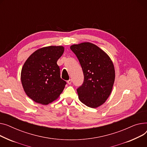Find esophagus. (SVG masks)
<instances>
[{
	"label": "esophagus",
	"instance_id": "obj_1",
	"mask_svg": "<svg viewBox=\"0 0 147 147\" xmlns=\"http://www.w3.org/2000/svg\"><path fill=\"white\" fill-rule=\"evenodd\" d=\"M67 83L69 85L71 84V83H72V80H69L68 81H67Z\"/></svg>",
	"mask_w": 147,
	"mask_h": 147
}]
</instances>
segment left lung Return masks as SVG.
<instances>
[{"mask_svg":"<svg viewBox=\"0 0 147 147\" xmlns=\"http://www.w3.org/2000/svg\"><path fill=\"white\" fill-rule=\"evenodd\" d=\"M82 67L84 80L77 89L80 100L87 106L97 108L110 95L115 79L113 62L97 46L84 42L70 47Z\"/></svg>","mask_w":147,"mask_h":147,"instance_id":"obj_1","label":"left lung"}]
</instances>
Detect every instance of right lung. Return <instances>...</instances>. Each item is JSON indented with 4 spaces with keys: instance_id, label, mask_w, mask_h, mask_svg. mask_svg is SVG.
<instances>
[{
    "instance_id": "obj_1",
    "label": "right lung",
    "mask_w": 147,
    "mask_h": 147,
    "mask_svg": "<svg viewBox=\"0 0 147 147\" xmlns=\"http://www.w3.org/2000/svg\"><path fill=\"white\" fill-rule=\"evenodd\" d=\"M64 47L50 46L32 53L24 63L21 73V83L26 94L43 105L57 99L66 82L60 78L57 60Z\"/></svg>"
}]
</instances>
